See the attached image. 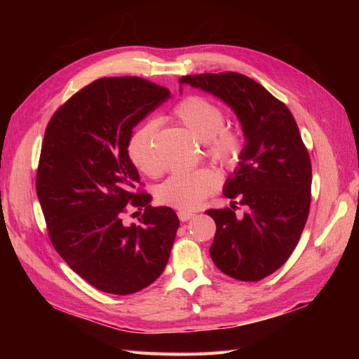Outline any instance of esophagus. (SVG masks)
Instances as JSON below:
<instances>
[{"instance_id":"34e87169","label":"esophagus","mask_w":359,"mask_h":359,"mask_svg":"<svg viewBox=\"0 0 359 359\" xmlns=\"http://www.w3.org/2000/svg\"><path fill=\"white\" fill-rule=\"evenodd\" d=\"M178 217H180L181 222H189L190 219H193L194 214H193L191 211H184V210H181V211H178Z\"/></svg>"}]
</instances>
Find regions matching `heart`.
Instances as JSON below:
<instances>
[{"label": "heart", "mask_w": 359, "mask_h": 359, "mask_svg": "<svg viewBox=\"0 0 359 359\" xmlns=\"http://www.w3.org/2000/svg\"><path fill=\"white\" fill-rule=\"evenodd\" d=\"M173 114L181 124L206 145V156L224 168H233L243 154V136L240 132L226 128V114L220 106L191 95L180 102ZM157 124L148 121L137 127L127 144V154L137 170L156 177L160 165L154 156V136ZM219 186V178L211 169L177 172L156 190L160 203L180 210H194Z\"/></svg>", "instance_id": "b5f03b06"}]
</instances>
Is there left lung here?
Masks as SVG:
<instances>
[{
    "label": "left lung",
    "mask_w": 359,
    "mask_h": 359,
    "mask_svg": "<svg viewBox=\"0 0 359 359\" xmlns=\"http://www.w3.org/2000/svg\"><path fill=\"white\" fill-rule=\"evenodd\" d=\"M180 83L215 95L240 119L245 145L223 194L231 208L208 210L217 231L210 255L222 273L241 281L273 274L295 250L311 196V163L285 103L241 73L182 76ZM245 215L234 214L236 203Z\"/></svg>",
    "instance_id": "obj_1"
}]
</instances>
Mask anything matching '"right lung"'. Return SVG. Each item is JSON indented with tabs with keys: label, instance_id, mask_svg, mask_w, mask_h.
Returning a JSON list of instances; mask_svg holds the SVG:
<instances>
[{
	"label": "right lung",
	"instance_id": "1",
	"mask_svg": "<svg viewBox=\"0 0 359 359\" xmlns=\"http://www.w3.org/2000/svg\"><path fill=\"white\" fill-rule=\"evenodd\" d=\"M169 95L136 76L103 78L72 95L46 127L36 187L49 238L76 274L106 293L154 283L175 241L178 215L135 191L140 178L127 154L133 128ZM132 205L144 208L139 226L122 223Z\"/></svg>",
	"mask_w": 359,
	"mask_h": 359
}]
</instances>
